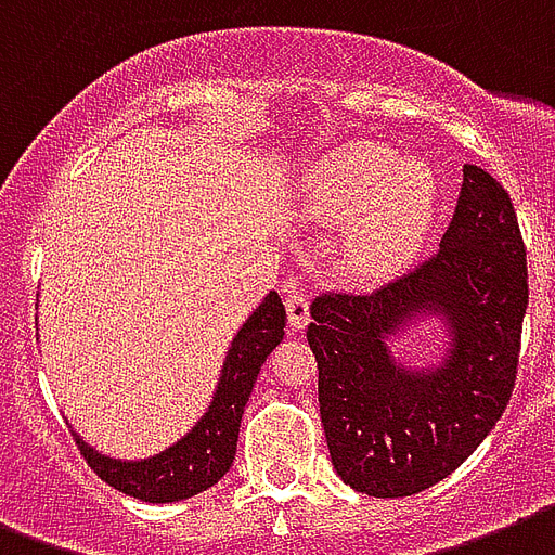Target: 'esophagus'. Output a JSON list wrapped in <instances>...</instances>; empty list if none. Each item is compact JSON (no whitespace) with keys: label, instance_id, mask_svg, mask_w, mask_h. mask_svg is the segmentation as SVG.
Here are the masks:
<instances>
[{"label":"esophagus","instance_id":"esophagus-1","mask_svg":"<svg viewBox=\"0 0 555 555\" xmlns=\"http://www.w3.org/2000/svg\"><path fill=\"white\" fill-rule=\"evenodd\" d=\"M286 315L292 330H304L309 324V295L300 289H289L286 295Z\"/></svg>","mask_w":555,"mask_h":555}]
</instances>
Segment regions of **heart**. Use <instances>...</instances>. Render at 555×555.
<instances>
[{"instance_id":"obj_1","label":"heart","mask_w":555,"mask_h":555,"mask_svg":"<svg viewBox=\"0 0 555 555\" xmlns=\"http://www.w3.org/2000/svg\"><path fill=\"white\" fill-rule=\"evenodd\" d=\"M309 202L330 222H350L347 257L356 272L390 274L428 237L437 176L420 158H393L385 144L359 141L318 167Z\"/></svg>"}]
</instances>
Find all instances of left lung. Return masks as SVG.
I'll return each mask as SVG.
<instances>
[{
  "mask_svg": "<svg viewBox=\"0 0 555 555\" xmlns=\"http://www.w3.org/2000/svg\"><path fill=\"white\" fill-rule=\"evenodd\" d=\"M527 295L513 199L478 165H463L454 217L425 263L367 295H318L307 341L338 478L373 498L449 478L513 397ZM420 317H437L447 333L431 369L389 350Z\"/></svg>",
  "mask_w": 555,
  "mask_h": 555,
  "instance_id": "8db88e82",
  "label": "left lung"
}]
</instances>
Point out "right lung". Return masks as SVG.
Returning a JSON list of instances; mask_svg holds the SVG:
<instances>
[{
  "label": "right lung",
  "instance_id": "obj_1",
  "mask_svg": "<svg viewBox=\"0 0 555 555\" xmlns=\"http://www.w3.org/2000/svg\"><path fill=\"white\" fill-rule=\"evenodd\" d=\"M283 326H286V309L281 295L269 292L263 304L237 330L219 371L208 411L182 440L144 461H115L94 452L80 434L72 431L86 463L109 487L150 504H173L214 487L234 463L240 420L266 356L283 341Z\"/></svg>",
  "mask_w": 555,
  "mask_h": 555
}]
</instances>
